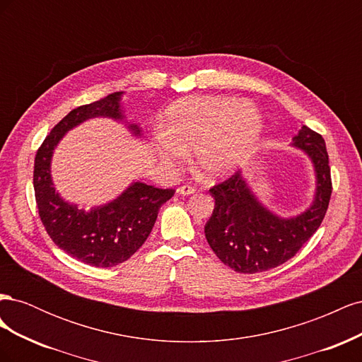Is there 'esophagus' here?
<instances>
[{
	"mask_svg": "<svg viewBox=\"0 0 362 362\" xmlns=\"http://www.w3.org/2000/svg\"><path fill=\"white\" fill-rule=\"evenodd\" d=\"M178 194H193L196 192V189L193 187V185H189V184H184L181 185V187H178Z\"/></svg>",
	"mask_w": 362,
	"mask_h": 362,
	"instance_id": "34e87169",
	"label": "esophagus"
}]
</instances>
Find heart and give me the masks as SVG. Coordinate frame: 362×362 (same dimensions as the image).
I'll use <instances>...</instances> for the list:
<instances>
[{"instance_id":"obj_1","label":"heart","mask_w":362,"mask_h":362,"mask_svg":"<svg viewBox=\"0 0 362 362\" xmlns=\"http://www.w3.org/2000/svg\"><path fill=\"white\" fill-rule=\"evenodd\" d=\"M262 117L249 101L222 96L187 98L166 113L164 131L154 134L158 157L178 166L193 149L194 166L206 178H218L240 166L258 144Z\"/></svg>"}]
</instances>
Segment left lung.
<instances>
[{"instance_id": "left-lung-1", "label": "left lung", "mask_w": 362, "mask_h": 362, "mask_svg": "<svg viewBox=\"0 0 362 362\" xmlns=\"http://www.w3.org/2000/svg\"><path fill=\"white\" fill-rule=\"evenodd\" d=\"M293 140L294 146L311 157L317 173L315 199L303 214L293 218L273 216L255 199L240 170L210 189L214 210L205 225L206 242L234 272L252 275L284 264L323 222L332 193L325 139L303 125Z\"/></svg>"}]
</instances>
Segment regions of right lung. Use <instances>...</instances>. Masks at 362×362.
<instances>
[{
    "mask_svg": "<svg viewBox=\"0 0 362 362\" xmlns=\"http://www.w3.org/2000/svg\"><path fill=\"white\" fill-rule=\"evenodd\" d=\"M119 98L120 92H116L69 112L42 141L33 170L39 217L49 238L68 255L95 267L117 266L137 252L151 234L160 206L175 193L173 189L134 182L116 201L87 213L60 199L54 190L49 175L54 146L68 129L86 119H122ZM131 129L140 133L136 125H131Z\"/></svg>",
    "mask_w": 362,
    "mask_h": 362,
    "instance_id": "right-lung-1",
    "label": "right lung"
}]
</instances>
